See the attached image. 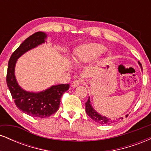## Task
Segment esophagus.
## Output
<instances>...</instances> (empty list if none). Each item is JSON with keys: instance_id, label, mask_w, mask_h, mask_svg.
Returning a JSON list of instances; mask_svg holds the SVG:
<instances>
[{"instance_id": "1", "label": "esophagus", "mask_w": 151, "mask_h": 151, "mask_svg": "<svg viewBox=\"0 0 151 151\" xmlns=\"http://www.w3.org/2000/svg\"><path fill=\"white\" fill-rule=\"evenodd\" d=\"M81 83V80L80 79H75V80H74L73 82H72V87H74V88H75V87H77V86H78L79 85V84H80Z\"/></svg>"}]
</instances>
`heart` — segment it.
I'll use <instances>...</instances> for the list:
<instances>
[{
    "label": "heart",
    "instance_id": "1",
    "mask_svg": "<svg viewBox=\"0 0 151 151\" xmlns=\"http://www.w3.org/2000/svg\"><path fill=\"white\" fill-rule=\"evenodd\" d=\"M106 51V47L99 43H89L78 47L76 52L77 62H89L98 58Z\"/></svg>",
    "mask_w": 151,
    "mask_h": 151
}]
</instances>
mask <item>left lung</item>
Wrapping results in <instances>:
<instances>
[{"mask_svg":"<svg viewBox=\"0 0 151 151\" xmlns=\"http://www.w3.org/2000/svg\"><path fill=\"white\" fill-rule=\"evenodd\" d=\"M138 64H139L140 67H141V70H143L142 69V65L141 64L138 62ZM85 106H86V114H87L91 118V119H93V121H96V123L98 124H101V125H109V124H112V123L116 122V121H119L120 119H123V118H119V119H116V120H112V119H109V118L104 116L101 115L100 114L97 113L94 109H93L92 106L91 105V102H90V99L89 97L88 99V101L85 103ZM126 117L128 116V115L126 116Z\"/></svg>","mask_w":151,"mask_h":151,"instance_id":"left-lung-1","label":"left lung"}]
</instances>
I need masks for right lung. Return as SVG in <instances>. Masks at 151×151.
<instances>
[{
  "mask_svg": "<svg viewBox=\"0 0 151 151\" xmlns=\"http://www.w3.org/2000/svg\"><path fill=\"white\" fill-rule=\"evenodd\" d=\"M47 35L37 32L24 41L12 54L8 62L6 82L16 106L22 112L32 117L50 116L58 110L60 99L64 93L70 88V84L53 85L40 92H30L22 89L16 80L15 67L18 59L24 53L42 44Z\"/></svg>",
  "mask_w": 151,
  "mask_h": 151,
  "instance_id": "add662e5",
  "label": "right lung"
}]
</instances>
